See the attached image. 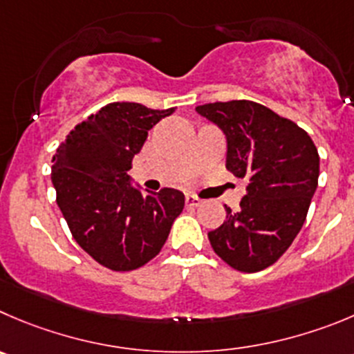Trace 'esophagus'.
Segmentation results:
<instances>
[{"mask_svg": "<svg viewBox=\"0 0 354 354\" xmlns=\"http://www.w3.org/2000/svg\"><path fill=\"white\" fill-rule=\"evenodd\" d=\"M186 205H189V207H200L201 200L198 196H194V194H187V196H186Z\"/></svg>", "mask_w": 354, "mask_h": 354, "instance_id": "esophagus-1", "label": "esophagus"}]
</instances>
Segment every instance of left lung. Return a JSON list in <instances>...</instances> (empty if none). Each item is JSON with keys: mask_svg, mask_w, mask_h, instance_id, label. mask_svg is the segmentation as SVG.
<instances>
[{"mask_svg": "<svg viewBox=\"0 0 354 354\" xmlns=\"http://www.w3.org/2000/svg\"><path fill=\"white\" fill-rule=\"evenodd\" d=\"M225 137V168L247 179L236 212L208 233L215 254L231 268L257 272L274 264L301 231L318 187L319 156L294 121L252 100L198 106Z\"/></svg>", "mask_w": 354, "mask_h": 354, "instance_id": "left-lung-1", "label": "left lung"}]
</instances>
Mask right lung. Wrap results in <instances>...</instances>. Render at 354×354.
<instances>
[{
  "label": "right lung",
  "instance_id": "add662e5",
  "mask_svg": "<svg viewBox=\"0 0 354 354\" xmlns=\"http://www.w3.org/2000/svg\"><path fill=\"white\" fill-rule=\"evenodd\" d=\"M113 102L90 114L53 154L57 205L74 240L113 271H132L160 254L184 194L171 187L142 193L127 171L147 132L174 113Z\"/></svg>",
  "mask_w": 354,
  "mask_h": 354
}]
</instances>
